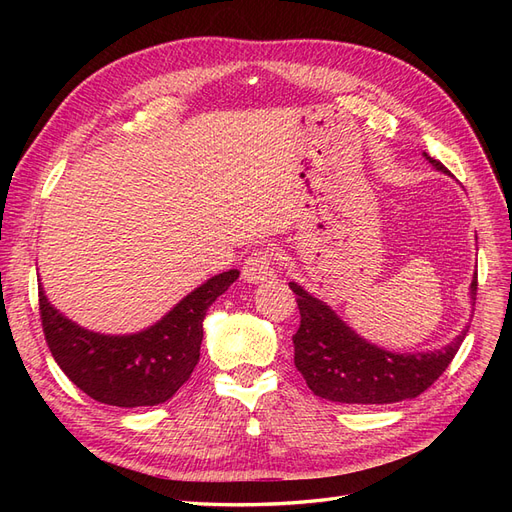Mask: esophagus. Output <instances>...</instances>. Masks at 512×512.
I'll list each match as a JSON object with an SVG mask.
<instances>
[{
  "label": "esophagus",
  "mask_w": 512,
  "mask_h": 512,
  "mask_svg": "<svg viewBox=\"0 0 512 512\" xmlns=\"http://www.w3.org/2000/svg\"><path fill=\"white\" fill-rule=\"evenodd\" d=\"M241 273H243V280L250 282V284L271 280L273 273H275L273 254L269 250H254L250 256L245 258Z\"/></svg>",
  "instance_id": "obj_1"
}]
</instances>
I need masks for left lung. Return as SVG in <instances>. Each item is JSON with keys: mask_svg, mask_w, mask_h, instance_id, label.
<instances>
[{"mask_svg": "<svg viewBox=\"0 0 512 512\" xmlns=\"http://www.w3.org/2000/svg\"><path fill=\"white\" fill-rule=\"evenodd\" d=\"M431 166L448 173L446 166L423 153ZM297 294L301 314L299 331L292 335L294 365L301 371L314 395L337 404H395L418 397L451 365L468 335L463 329L451 344L433 352H389L365 342L333 309L288 284ZM476 275L470 297L476 301Z\"/></svg>", "mask_w": 512, "mask_h": 512, "instance_id": "1", "label": "left lung"}]
</instances>
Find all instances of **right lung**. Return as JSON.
Returning <instances> with one entry per match:
<instances>
[{
    "label": "right lung",
    "instance_id": "obj_1",
    "mask_svg": "<svg viewBox=\"0 0 512 512\" xmlns=\"http://www.w3.org/2000/svg\"><path fill=\"white\" fill-rule=\"evenodd\" d=\"M239 277L224 271L198 286L153 327L134 335H100L68 320L38 286L46 344L61 371L91 399L106 406H158L192 376L200 359L209 305Z\"/></svg>",
    "mask_w": 512,
    "mask_h": 512
}]
</instances>
